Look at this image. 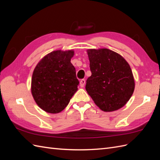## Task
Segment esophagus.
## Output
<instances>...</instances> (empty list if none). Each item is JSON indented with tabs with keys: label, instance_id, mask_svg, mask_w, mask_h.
I'll return each mask as SVG.
<instances>
[{
	"label": "esophagus",
	"instance_id": "1",
	"mask_svg": "<svg viewBox=\"0 0 160 160\" xmlns=\"http://www.w3.org/2000/svg\"><path fill=\"white\" fill-rule=\"evenodd\" d=\"M85 84V79H81L80 81V86L81 88H83Z\"/></svg>",
	"mask_w": 160,
	"mask_h": 160
}]
</instances>
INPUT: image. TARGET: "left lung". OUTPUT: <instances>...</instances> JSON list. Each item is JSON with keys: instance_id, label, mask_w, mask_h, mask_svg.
<instances>
[{"instance_id": "8db88e82", "label": "left lung", "mask_w": 160, "mask_h": 160, "mask_svg": "<svg viewBox=\"0 0 160 160\" xmlns=\"http://www.w3.org/2000/svg\"><path fill=\"white\" fill-rule=\"evenodd\" d=\"M91 75L85 89L95 103L103 111L122 108L131 98L135 81L128 62L108 49H88Z\"/></svg>"}]
</instances>
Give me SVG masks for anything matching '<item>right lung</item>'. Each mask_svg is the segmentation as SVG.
I'll list each match as a JSON object with an SVG mask.
<instances>
[{
  "label": "right lung",
  "instance_id": "1",
  "mask_svg": "<svg viewBox=\"0 0 160 160\" xmlns=\"http://www.w3.org/2000/svg\"><path fill=\"white\" fill-rule=\"evenodd\" d=\"M74 51H52L38 62L31 80V93L38 107L47 113L63 110L79 82L71 62Z\"/></svg>",
  "mask_w": 160,
  "mask_h": 160
}]
</instances>
